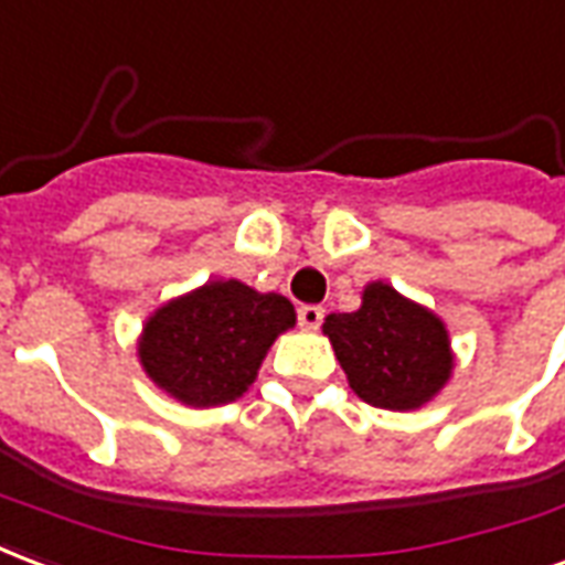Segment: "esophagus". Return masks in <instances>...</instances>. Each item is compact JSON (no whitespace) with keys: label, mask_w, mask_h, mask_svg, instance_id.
<instances>
[{"label":"esophagus","mask_w":565,"mask_h":565,"mask_svg":"<svg viewBox=\"0 0 565 565\" xmlns=\"http://www.w3.org/2000/svg\"><path fill=\"white\" fill-rule=\"evenodd\" d=\"M324 319V310L322 307H316V303H303L298 310V324L303 331H316Z\"/></svg>","instance_id":"34e87169"}]
</instances>
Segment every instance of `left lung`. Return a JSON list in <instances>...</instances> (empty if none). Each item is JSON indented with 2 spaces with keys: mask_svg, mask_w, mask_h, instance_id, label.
<instances>
[{
  "mask_svg": "<svg viewBox=\"0 0 565 565\" xmlns=\"http://www.w3.org/2000/svg\"><path fill=\"white\" fill-rule=\"evenodd\" d=\"M322 331L349 388L379 409H422L446 388L455 370L446 322L382 279L364 286L355 312H331Z\"/></svg>",
  "mask_w": 565,
  "mask_h": 565,
  "instance_id": "1",
  "label": "left lung"
}]
</instances>
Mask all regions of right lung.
Wrapping results in <instances>:
<instances>
[{"mask_svg": "<svg viewBox=\"0 0 565 565\" xmlns=\"http://www.w3.org/2000/svg\"><path fill=\"white\" fill-rule=\"evenodd\" d=\"M295 322L291 300L277 291L210 279L152 312L138 337V358L168 397L210 409L246 394L267 349Z\"/></svg>", "mask_w": 565, "mask_h": 565, "instance_id": "1", "label": "right lung"}]
</instances>
